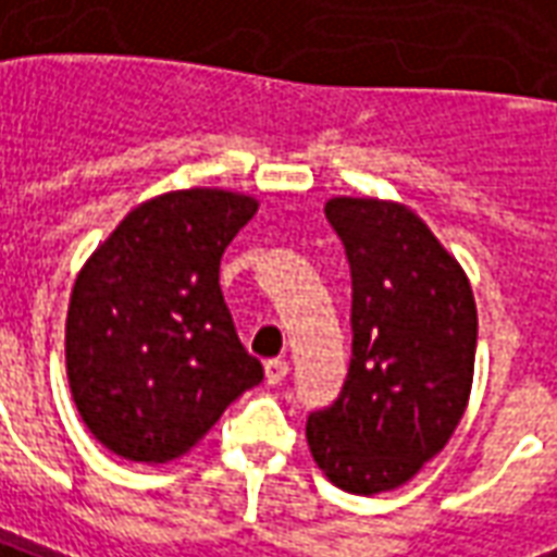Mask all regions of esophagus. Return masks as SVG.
I'll return each instance as SVG.
<instances>
[{
  "label": "esophagus",
  "instance_id": "esophagus-1",
  "mask_svg": "<svg viewBox=\"0 0 557 557\" xmlns=\"http://www.w3.org/2000/svg\"><path fill=\"white\" fill-rule=\"evenodd\" d=\"M263 371H267V383L278 385L284 376H287V371H290V368H287V362H284V359H270V362L263 364Z\"/></svg>",
  "mask_w": 557,
  "mask_h": 557
}]
</instances>
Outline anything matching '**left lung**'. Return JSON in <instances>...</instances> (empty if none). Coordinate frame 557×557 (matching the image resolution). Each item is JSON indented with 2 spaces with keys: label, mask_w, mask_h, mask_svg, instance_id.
I'll return each mask as SVG.
<instances>
[{
  "label": "left lung",
  "mask_w": 557,
  "mask_h": 557,
  "mask_svg": "<svg viewBox=\"0 0 557 557\" xmlns=\"http://www.w3.org/2000/svg\"><path fill=\"white\" fill-rule=\"evenodd\" d=\"M326 219L350 263L352 359L341 395L308 416V448L341 490L385 493L460 424L478 311L460 263L412 210L332 198Z\"/></svg>",
  "instance_id": "1"
}]
</instances>
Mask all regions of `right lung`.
I'll return each instance as SVG.
<instances>
[{"label": "right lung", "mask_w": 557, "mask_h": 557, "mask_svg": "<svg viewBox=\"0 0 557 557\" xmlns=\"http://www.w3.org/2000/svg\"><path fill=\"white\" fill-rule=\"evenodd\" d=\"M255 210V198L222 189L160 195L112 231L73 284V404L117 457H181L263 380L219 287L222 255Z\"/></svg>", "instance_id": "obj_1"}]
</instances>
